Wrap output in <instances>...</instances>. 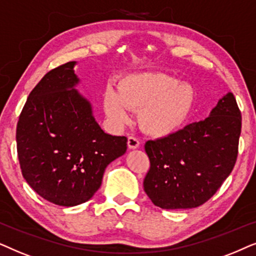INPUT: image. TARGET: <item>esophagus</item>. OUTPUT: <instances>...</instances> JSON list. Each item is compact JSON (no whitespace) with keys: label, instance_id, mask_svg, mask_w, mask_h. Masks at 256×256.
<instances>
[{"label":"esophagus","instance_id":"esophagus-1","mask_svg":"<svg viewBox=\"0 0 256 256\" xmlns=\"http://www.w3.org/2000/svg\"><path fill=\"white\" fill-rule=\"evenodd\" d=\"M128 148L131 150L138 148L139 145H140V140H139L138 138L134 137V136H130V137L128 138Z\"/></svg>","mask_w":256,"mask_h":256}]
</instances>
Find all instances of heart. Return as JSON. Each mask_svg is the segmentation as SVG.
I'll return each mask as SVG.
<instances>
[{"mask_svg":"<svg viewBox=\"0 0 256 256\" xmlns=\"http://www.w3.org/2000/svg\"><path fill=\"white\" fill-rule=\"evenodd\" d=\"M116 88L117 90L108 88L103 94L108 117L114 124L122 125L130 120L132 110H139V125L154 137H166L178 131L194 103L190 85L162 72L126 74Z\"/></svg>","mask_w":256,"mask_h":256,"instance_id":"heart-1","label":"heart"}]
</instances>
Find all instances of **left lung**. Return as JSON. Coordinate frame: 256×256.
I'll return each mask as SVG.
<instances>
[{"label": "left lung", "mask_w": 256, "mask_h": 256, "mask_svg": "<svg viewBox=\"0 0 256 256\" xmlns=\"http://www.w3.org/2000/svg\"><path fill=\"white\" fill-rule=\"evenodd\" d=\"M241 134V112L228 92L205 120L145 144L150 170L144 190L162 210L202 206L230 174Z\"/></svg>", "instance_id": "1"}]
</instances>
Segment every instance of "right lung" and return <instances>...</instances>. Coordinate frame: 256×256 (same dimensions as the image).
Listing matches in <instances>:
<instances>
[{
    "mask_svg": "<svg viewBox=\"0 0 256 256\" xmlns=\"http://www.w3.org/2000/svg\"><path fill=\"white\" fill-rule=\"evenodd\" d=\"M76 62L50 70L32 88L16 128L23 178L58 206L91 199L106 166L126 152L128 138L105 134L91 104L74 88Z\"/></svg>",
    "mask_w": 256,
    "mask_h": 256,
    "instance_id": "obj_1",
    "label": "right lung"
}]
</instances>
